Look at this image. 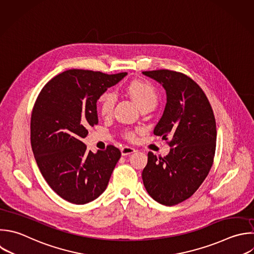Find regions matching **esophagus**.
Wrapping results in <instances>:
<instances>
[{
	"instance_id": "esophagus-1",
	"label": "esophagus",
	"mask_w": 254,
	"mask_h": 254,
	"mask_svg": "<svg viewBox=\"0 0 254 254\" xmlns=\"http://www.w3.org/2000/svg\"><path fill=\"white\" fill-rule=\"evenodd\" d=\"M135 152H136V150L134 148L128 147V146H125V147H123L121 149V155L122 156H129V155H131V154H133Z\"/></svg>"
}]
</instances>
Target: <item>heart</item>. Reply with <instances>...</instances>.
Listing matches in <instances>:
<instances>
[{
	"mask_svg": "<svg viewBox=\"0 0 254 254\" xmlns=\"http://www.w3.org/2000/svg\"><path fill=\"white\" fill-rule=\"evenodd\" d=\"M126 93L136 102L139 108L143 107H155L158 101V94L154 86L144 81H132L126 86ZM115 105V95L107 91L103 93L99 98V108L103 115H109ZM128 139H134V134L129 132L127 134Z\"/></svg>",
	"mask_w": 254,
	"mask_h": 254,
	"instance_id": "b5f03b06",
	"label": "heart"
}]
</instances>
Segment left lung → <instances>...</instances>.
Masks as SVG:
<instances>
[{
    "label": "left lung",
    "instance_id": "obj_1",
    "mask_svg": "<svg viewBox=\"0 0 254 254\" xmlns=\"http://www.w3.org/2000/svg\"><path fill=\"white\" fill-rule=\"evenodd\" d=\"M165 89L167 103L154 134L171 149L164 158L148 153L142 173L148 193L158 202L174 205L189 198L206 178L214 157L216 126L202 89L189 76L167 69L143 71Z\"/></svg>",
    "mask_w": 254,
    "mask_h": 254
}]
</instances>
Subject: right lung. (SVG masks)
<instances>
[{"label":"right lung","instance_id":"obj_1","mask_svg":"<svg viewBox=\"0 0 254 254\" xmlns=\"http://www.w3.org/2000/svg\"><path fill=\"white\" fill-rule=\"evenodd\" d=\"M126 75L69 69L50 80L38 96L31 119L34 156L49 186L71 203L96 199L121 157L111 145L87 151L81 140L88 126L98 124L97 100Z\"/></svg>","mask_w":254,"mask_h":254}]
</instances>
